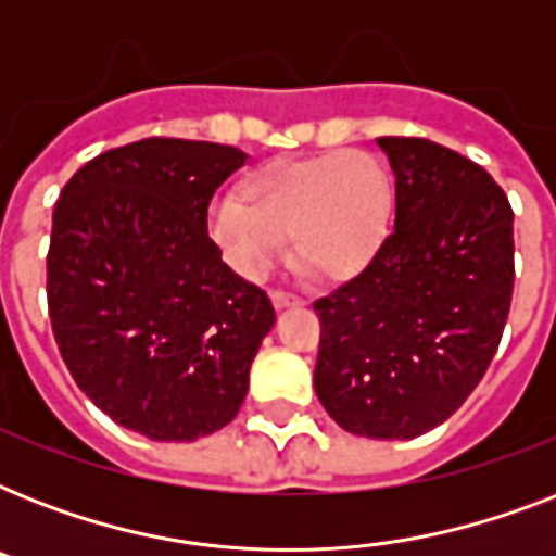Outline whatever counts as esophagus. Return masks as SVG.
<instances>
[{"instance_id": "obj_1", "label": "esophagus", "mask_w": 556, "mask_h": 556, "mask_svg": "<svg viewBox=\"0 0 556 556\" xmlns=\"http://www.w3.org/2000/svg\"><path fill=\"white\" fill-rule=\"evenodd\" d=\"M270 303H274V308H288V305H303V300L296 294H288V291H270Z\"/></svg>"}]
</instances>
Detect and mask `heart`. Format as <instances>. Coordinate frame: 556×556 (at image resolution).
Masks as SVG:
<instances>
[{
    "mask_svg": "<svg viewBox=\"0 0 556 556\" xmlns=\"http://www.w3.org/2000/svg\"><path fill=\"white\" fill-rule=\"evenodd\" d=\"M392 222L387 169L366 152L334 150L265 164L244 181V201L218 195L207 230L222 260L262 279L286 253L314 282H346L375 260Z\"/></svg>",
    "mask_w": 556,
    "mask_h": 556,
    "instance_id": "heart-1",
    "label": "heart"
}]
</instances>
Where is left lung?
Segmentation results:
<instances>
[{"mask_svg": "<svg viewBox=\"0 0 556 556\" xmlns=\"http://www.w3.org/2000/svg\"><path fill=\"white\" fill-rule=\"evenodd\" d=\"M395 218L375 260L314 303V389L366 439H415L465 404L500 349L514 294V210L465 155L427 138H378Z\"/></svg>", "mask_w": 556, "mask_h": 556, "instance_id": "1", "label": "left lung"}]
</instances>
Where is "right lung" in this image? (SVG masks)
Segmentation results:
<instances>
[{
  "instance_id": "obj_1",
  "label": "right lung",
  "mask_w": 556,
  "mask_h": 556,
  "mask_svg": "<svg viewBox=\"0 0 556 556\" xmlns=\"http://www.w3.org/2000/svg\"><path fill=\"white\" fill-rule=\"evenodd\" d=\"M236 147L143 138L91 159L63 187L48 248V314L77 387L152 441L230 424L277 314L222 262L213 192Z\"/></svg>"
}]
</instances>
